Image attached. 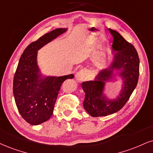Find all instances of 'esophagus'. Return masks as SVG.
<instances>
[{"label": "esophagus", "mask_w": 153, "mask_h": 153, "mask_svg": "<svg viewBox=\"0 0 153 153\" xmlns=\"http://www.w3.org/2000/svg\"><path fill=\"white\" fill-rule=\"evenodd\" d=\"M88 71L85 69H82L81 71L78 72L76 75H75V78H76L78 81H83V80H86L88 78Z\"/></svg>", "instance_id": "1"}]
</instances>
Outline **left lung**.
Here are the masks:
<instances>
[{
    "label": "left lung",
    "mask_w": 153,
    "mask_h": 153,
    "mask_svg": "<svg viewBox=\"0 0 153 153\" xmlns=\"http://www.w3.org/2000/svg\"><path fill=\"white\" fill-rule=\"evenodd\" d=\"M113 36V60L108 68L97 72L94 80L82 82L85 95L83 107L92 117L106 116L125 105L136 88L139 77V57L137 51L117 31L109 28ZM117 76L121 80L119 94L110 99L105 93L107 82Z\"/></svg>",
    "instance_id": "1"
}]
</instances>
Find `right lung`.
I'll use <instances>...</instances> for the list:
<instances>
[{"mask_svg":"<svg viewBox=\"0 0 153 153\" xmlns=\"http://www.w3.org/2000/svg\"><path fill=\"white\" fill-rule=\"evenodd\" d=\"M68 28H57L27 46L20 58L13 80L16 106L29 124L38 126L51 118L62 83L74 75L51 76L43 74L38 63V51Z\"/></svg>","mask_w":153,"mask_h":153,"instance_id":"obj_1","label":"right lung"}]
</instances>
